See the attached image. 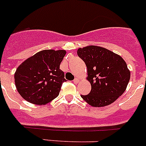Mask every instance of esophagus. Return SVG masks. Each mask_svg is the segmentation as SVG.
<instances>
[{
	"label": "esophagus",
	"instance_id": "34e87169",
	"mask_svg": "<svg viewBox=\"0 0 146 146\" xmlns=\"http://www.w3.org/2000/svg\"><path fill=\"white\" fill-rule=\"evenodd\" d=\"M73 82H74V83L77 84V83H78V82H79V79H78V78H75V79H74V80H73Z\"/></svg>",
	"mask_w": 146,
	"mask_h": 146
}]
</instances>
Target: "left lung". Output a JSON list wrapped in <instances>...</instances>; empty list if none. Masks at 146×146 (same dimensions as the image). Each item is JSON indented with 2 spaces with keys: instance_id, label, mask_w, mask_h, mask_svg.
Returning <instances> with one entry per match:
<instances>
[{
  "instance_id": "obj_1",
  "label": "left lung",
  "mask_w": 146,
  "mask_h": 146,
  "mask_svg": "<svg viewBox=\"0 0 146 146\" xmlns=\"http://www.w3.org/2000/svg\"><path fill=\"white\" fill-rule=\"evenodd\" d=\"M78 55L87 67L92 89L89 94L80 95L94 107L110 105L125 92L130 80V72L124 60L103 47L90 46L80 48Z\"/></svg>"
}]
</instances>
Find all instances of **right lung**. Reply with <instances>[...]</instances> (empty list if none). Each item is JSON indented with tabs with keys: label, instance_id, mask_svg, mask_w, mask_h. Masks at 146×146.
<instances>
[{
	"label": "right lung",
	"instance_id": "obj_1",
	"mask_svg": "<svg viewBox=\"0 0 146 146\" xmlns=\"http://www.w3.org/2000/svg\"><path fill=\"white\" fill-rule=\"evenodd\" d=\"M64 50H43L21 63L15 73L17 92L33 104L44 105L59 95L63 83L66 81L60 64Z\"/></svg>",
	"mask_w": 146,
	"mask_h": 146
}]
</instances>
